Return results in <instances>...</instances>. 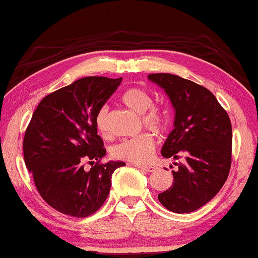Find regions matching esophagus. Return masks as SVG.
Returning a JSON list of instances; mask_svg holds the SVG:
<instances>
[{"label": "esophagus", "mask_w": 258, "mask_h": 258, "mask_svg": "<svg viewBox=\"0 0 258 258\" xmlns=\"http://www.w3.org/2000/svg\"><path fill=\"white\" fill-rule=\"evenodd\" d=\"M136 167H138L139 169L145 170V172H154L155 170L154 166H141V164H136Z\"/></svg>", "instance_id": "esophagus-1"}]
</instances>
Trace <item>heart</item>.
<instances>
[{"label":"heart","mask_w":258,"mask_h":258,"mask_svg":"<svg viewBox=\"0 0 258 258\" xmlns=\"http://www.w3.org/2000/svg\"><path fill=\"white\" fill-rule=\"evenodd\" d=\"M121 102L128 109L141 114L142 122L147 127L161 131L166 125L163 110L157 105H151L153 98L145 90L130 88L121 95ZM96 128L101 135L108 133L107 109L102 108L95 119ZM155 151V138L150 132H142L135 137L123 139L111 148V155L117 160H123L136 164H144L153 157Z\"/></svg>","instance_id":"1"}]
</instances>
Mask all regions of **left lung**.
Returning <instances> with one entry per match:
<instances>
[{
  "instance_id": "obj_1",
  "label": "left lung",
  "mask_w": 258,
  "mask_h": 258,
  "mask_svg": "<svg viewBox=\"0 0 258 258\" xmlns=\"http://www.w3.org/2000/svg\"><path fill=\"white\" fill-rule=\"evenodd\" d=\"M164 90L174 108V128L164 142L166 159H182L172 170L173 185L159 201L173 213L200 209L215 197L227 179L232 157L228 114L204 86L169 73L149 74Z\"/></svg>"
}]
</instances>
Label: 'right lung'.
<instances>
[{
    "instance_id": "add662e5",
    "label": "right lung",
    "mask_w": 258,
    "mask_h": 258,
    "mask_svg": "<svg viewBox=\"0 0 258 258\" xmlns=\"http://www.w3.org/2000/svg\"><path fill=\"white\" fill-rule=\"evenodd\" d=\"M122 78L88 77L58 89L39 102L24 137V159L37 190L49 206L86 218L103 206L121 161L101 163L103 141L95 119ZM90 160L93 167L83 169ZM95 166H93V163Z\"/></svg>"
}]
</instances>
